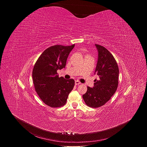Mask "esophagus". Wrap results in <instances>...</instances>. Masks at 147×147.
Instances as JSON below:
<instances>
[{"instance_id": "34e87169", "label": "esophagus", "mask_w": 147, "mask_h": 147, "mask_svg": "<svg viewBox=\"0 0 147 147\" xmlns=\"http://www.w3.org/2000/svg\"><path fill=\"white\" fill-rule=\"evenodd\" d=\"M81 84V82L80 81H78V80H76L75 81V84L76 85H79V84Z\"/></svg>"}]
</instances>
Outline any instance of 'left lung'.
I'll return each instance as SVG.
<instances>
[{"label":"left lung","mask_w":147,"mask_h":147,"mask_svg":"<svg viewBox=\"0 0 147 147\" xmlns=\"http://www.w3.org/2000/svg\"><path fill=\"white\" fill-rule=\"evenodd\" d=\"M95 46L98 59L95 73L99 78L94 80L93 88L87 87L86 93L82 95L87 105L94 108L103 106L114 95L118 87L119 74L117 63L111 53L100 45Z\"/></svg>","instance_id":"left-lung-1"}]
</instances>
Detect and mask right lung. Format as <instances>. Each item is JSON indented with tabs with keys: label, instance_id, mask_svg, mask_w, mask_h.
<instances>
[{
	"label": "right lung",
	"instance_id": "add662e5",
	"mask_svg": "<svg viewBox=\"0 0 147 147\" xmlns=\"http://www.w3.org/2000/svg\"><path fill=\"white\" fill-rule=\"evenodd\" d=\"M75 44L70 46H52L40 55L32 70L35 91L48 106L59 108L66 103L69 94L73 89L74 80L59 77L57 70L65 68L69 53Z\"/></svg>",
	"mask_w": 147,
	"mask_h": 147
}]
</instances>
